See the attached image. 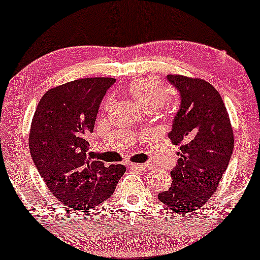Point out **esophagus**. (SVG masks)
<instances>
[{
	"label": "esophagus",
	"mask_w": 260,
	"mask_h": 260,
	"mask_svg": "<svg viewBox=\"0 0 260 260\" xmlns=\"http://www.w3.org/2000/svg\"><path fill=\"white\" fill-rule=\"evenodd\" d=\"M131 167L136 170H143V171H149L153 169L152 164H131Z\"/></svg>",
	"instance_id": "34e87169"
}]
</instances>
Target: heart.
Masks as SVG:
<instances>
[{
	"label": "heart",
	"mask_w": 260,
	"mask_h": 260,
	"mask_svg": "<svg viewBox=\"0 0 260 260\" xmlns=\"http://www.w3.org/2000/svg\"><path fill=\"white\" fill-rule=\"evenodd\" d=\"M127 90L131 96L147 110H154L162 106L169 100L170 95L169 89L160 80L151 77L135 79L129 83ZM113 101L114 99L111 95L107 96L102 106L103 110L109 109V107L113 105Z\"/></svg>",
	"instance_id": "heart-1"
}]
</instances>
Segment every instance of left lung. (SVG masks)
<instances>
[{
  "mask_svg": "<svg viewBox=\"0 0 260 260\" xmlns=\"http://www.w3.org/2000/svg\"><path fill=\"white\" fill-rule=\"evenodd\" d=\"M167 79L181 96L169 134L180 151L171 171V187L158 199L170 209L186 214L205 206L216 191L233 154L234 130L221 95L209 82L180 74H169Z\"/></svg>",
  "mask_w": 260,
  "mask_h": 260,
  "instance_id": "1",
  "label": "left lung"
}]
</instances>
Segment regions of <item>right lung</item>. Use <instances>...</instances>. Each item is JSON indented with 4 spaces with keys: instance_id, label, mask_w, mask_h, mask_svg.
Returning a JSON list of instances; mask_svg holds the SVG:
<instances>
[{
    "instance_id": "add662e5",
    "label": "right lung",
    "mask_w": 260,
    "mask_h": 260,
    "mask_svg": "<svg viewBox=\"0 0 260 260\" xmlns=\"http://www.w3.org/2000/svg\"><path fill=\"white\" fill-rule=\"evenodd\" d=\"M114 78H83L43 95L31 122L29 149L39 174L58 201L88 210L110 198L125 166L90 155L87 141Z\"/></svg>"
}]
</instances>
